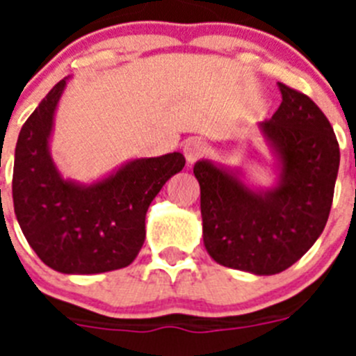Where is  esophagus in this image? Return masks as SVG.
Listing matches in <instances>:
<instances>
[{
	"mask_svg": "<svg viewBox=\"0 0 356 356\" xmlns=\"http://www.w3.org/2000/svg\"><path fill=\"white\" fill-rule=\"evenodd\" d=\"M207 146L203 140L200 139H188L187 143L184 144V155L187 163H194L201 159V156L205 155Z\"/></svg>",
	"mask_w": 356,
	"mask_h": 356,
	"instance_id": "34e87169",
	"label": "esophagus"
}]
</instances>
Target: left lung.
<instances>
[{"mask_svg":"<svg viewBox=\"0 0 356 356\" xmlns=\"http://www.w3.org/2000/svg\"><path fill=\"white\" fill-rule=\"evenodd\" d=\"M278 87L282 105L260 124L282 163L273 191H251L209 160L194 165L207 251L217 264L253 275L285 271L312 248L328 221L341 162L323 110L307 94Z\"/></svg>","mask_w":356,"mask_h":356,"instance_id":"8db88e82","label":"left lung"}]
</instances>
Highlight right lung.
<instances>
[{"mask_svg": "<svg viewBox=\"0 0 356 356\" xmlns=\"http://www.w3.org/2000/svg\"><path fill=\"white\" fill-rule=\"evenodd\" d=\"M60 80L21 128L12 197L17 222L46 266L96 275L130 266L146 238V212L163 184L185 165L181 153L137 159L97 184L64 180L49 156Z\"/></svg>", "mask_w": 356, "mask_h": 356, "instance_id": "1", "label": "right lung"}]
</instances>
